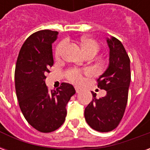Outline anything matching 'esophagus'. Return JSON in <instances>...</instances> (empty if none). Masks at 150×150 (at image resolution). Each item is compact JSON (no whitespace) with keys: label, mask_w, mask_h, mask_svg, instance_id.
I'll list each match as a JSON object with an SVG mask.
<instances>
[{"label":"esophagus","mask_w":150,"mask_h":150,"mask_svg":"<svg viewBox=\"0 0 150 150\" xmlns=\"http://www.w3.org/2000/svg\"><path fill=\"white\" fill-rule=\"evenodd\" d=\"M75 91L77 92V93H79V92H80L81 91V88H78V87H75Z\"/></svg>","instance_id":"1"}]
</instances>
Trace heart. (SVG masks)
<instances>
[{"mask_svg": "<svg viewBox=\"0 0 150 150\" xmlns=\"http://www.w3.org/2000/svg\"><path fill=\"white\" fill-rule=\"evenodd\" d=\"M80 45H81V48L84 54L87 53L92 52L96 54L99 50V45H98L97 42H96L95 40L92 38H82L81 41H80ZM66 46V42H60L57 46L55 49V56L57 58H59L64 47ZM86 75H89V72H85ZM67 78L71 82L74 83L75 84H82L84 82V77L83 75L80 71H79L77 69H71L67 71Z\"/></svg>", "mask_w": 150, "mask_h": 150, "instance_id": "1", "label": "heart"}]
</instances>
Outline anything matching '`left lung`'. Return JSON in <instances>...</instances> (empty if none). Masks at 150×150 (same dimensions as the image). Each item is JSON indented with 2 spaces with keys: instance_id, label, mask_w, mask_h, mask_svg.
<instances>
[{
  "instance_id": "left-lung-1",
  "label": "left lung",
  "mask_w": 150,
  "mask_h": 150,
  "mask_svg": "<svg viewBox=\"0 0 150 150\" xmlns=\"http://www.w3.org/2000/svg\"><path fill=\"white\" fill-rule=\"evenodd\" d=\"M109 47V64L97 79L98 88L107 91L97 99L93 91L92 100L86 107L84 116L88 125L98 132H110L122 119L128 101L131 80L130 59L120 41L107 38Z\"/></svg>"
}]
</instances>
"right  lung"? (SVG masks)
Returning a JSON list of instances; mask_svg holds the SVG:
<instances>
[{"instance_id":"add662e5","label":"right lung","mask_w":150,"mask_h":150,"mask_svg":"<svg viewBox=\"0 0 150 150\" xmlns=\"http://www.w3.org/2000/svg\"><path fill=\"white\" fill-rule=\"evenodd\" d=\"M57 31L44 30L31 34L21 46L15 68V88L23 116L33 128L42 132L58 129L65 121L66 106L75 90L62 83L50 91L46 74L54 64L52 43Z\"/></svg>"}]
</instances>
